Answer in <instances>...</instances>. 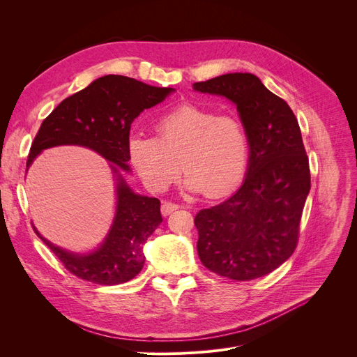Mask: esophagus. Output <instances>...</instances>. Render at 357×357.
Masks as SVG:
<instances>
[{"mask_svg": "<svg viewBox=\"0 0 357 357\" xmlns=\"http://www.w3.org/2000/svg\"><path fill=\"white\" fill-rule=\"evenodd\" d=\"M179 208V205H176V204H174V202H169V201H166V202H163L162 204V207H160V211H162V215H169L171 213H174L175 210H178Z\"/></svg>", "mask_w": 357, "mask_h": 357, "instance_id": "1", "label": "esophagus"}]
</instances>
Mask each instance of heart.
Instances as JSON below:
<instances>
[{
	"label": "heart",
	"instance_id": "1",
	"mask_svg": "<svg viewBox=\"0 0 357 357\" xmlns=\"http://www.w3.org/2000/svg\"><path fill=\"white\" fill-rule=\"evenodd\" d=\"M155 133L133 136L127 143L130 162L150 191H166L182 166L190 190L220 198L246 174L250 144L238 116L183 102L156 120Z\"/></svg>",
	"mask_w": 357,
	"mask_h": 357
}]
</instances>
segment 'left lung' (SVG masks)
<instances>
[{
	"instance_id": "left-lung-1",
	"label": "left lung",
	"mask_w": 357,
	"mask_h": 357,
	"mask_svg": "<svg viewBox=\"0 0 357 357\" xmlns=\"http://www.w3.org/2000/svg\"><path fill=\"white\" fill-rule=\"evenodd\" d=\"M237 105L249 135L248 176L240 190L195 218L202 265L218 276L252 280L279 268L295 252L311 188L301 128L291 107L253 73H226L195 82Z\"/></svg>"
}]
</instances>
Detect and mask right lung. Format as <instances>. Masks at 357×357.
<instances>
[{
	"label": "right lung",
	"mask_w": 357,
	"mask_h": 357,
	"mask_svg": "<svg viewBox=\"0 0 357 357\" xmlns=\"http://www.w3.org/2000/svg\"><path fill=\"white\" fill-rule=\"evenodd\" d=\"M172 88H158L123 75H105L63 100L43 120L31 143L27 167L43 149L78 144L112 162V171H128L127 143L133 120L162 102ZM162 222L160 201L137 195L119 175L117 213L102 246L79 256L53 246L39 236L66 271L98 285H119L133 279L144 265L143 246Z\"/></svg>",
	"instance_id": "add662e5"
}]
</instances>
